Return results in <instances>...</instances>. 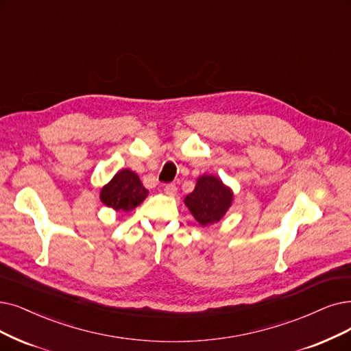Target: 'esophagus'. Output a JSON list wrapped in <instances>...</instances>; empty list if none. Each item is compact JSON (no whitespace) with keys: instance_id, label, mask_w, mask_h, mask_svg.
<instances>
[{"instance_id":"34e87169","label":"esophagus","mask_w":351,"mask_h":351,"mask_svg":"<svg viewBox=\"0 0 351 351\" xmlns=\"http://www.w3.org/2000/svg\"><path fill=\"white\" fill-rule=\"evenodd\" d=\"M164 193L168 195H174L177 193V186L174 183H168L164 186Z\"/></svg>"}]
</instances>
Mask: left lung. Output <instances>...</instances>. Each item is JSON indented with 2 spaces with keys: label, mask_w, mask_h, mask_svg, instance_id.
<instances>
[{
  "label": "left lung",
  "mask_w": 351,
  "mask_h": 351,
  "mask_svg": "<svg viewBox=\"0 0 351 351\" xmlns=\"http://www.w3.org/2000/svg\"><path fill=\"white\" fill-rule=\"evenodd\" d=\"M233 194L213 176H202L193 193L184 199L191 215L203 226L217 223L232 204Z\"/></svg>",
  "instance_id": "left-lung-1"
}]
</instances>
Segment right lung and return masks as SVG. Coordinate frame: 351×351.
Masks as SVG:
<instances>
[{"label":"right lung","mask_w":351,"mask_h":351,"mask_svg":"<svg viewBox=\"0 0 351 351\" xmlns=\"http://www.w3.org/2000/svg\"><path fill=\"white\" fill-rule=\"evenodd\" d=\"M148 195L139 177L131 170H121L101 191V200L118 212H131Z\"/></svg>","instance_id":"right-lung-1"}]
</instances>
